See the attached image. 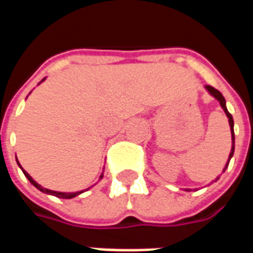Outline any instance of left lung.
Segmentation results:
<instances>
[{
	"label": "left lung",
	"mask_w": 253,
	"mask_h": 253,
	"mask_svg": "<svg viewBox=\"0 0 253 253\" xmlns=\"http://www.w3.org/2000/svg\"><path fill=\"white\" fill-rule=\"evenodd\" d=\"M205 89H206L209 93L211 94L214 99L218 100V103H219V105L222 107L223 112L226 114V116H228V119H229V126H230V134H232V149H230V153H229L228 163L225 164V168H223V172H225V169L228 168L229 161H230V159L233 157V154H234V128H233L234 122H233V116L229 114L228 108H226V101H225V97H223L222 93H221L219 90H217V89H215V88H212V86H210V85H206V86H205ZM218 179H219V176H218L217 179H215V181H217ZM186 190L190 191V188H186Z\"/></svg>",
	"instance_id": "obj_1"
}]
</instances>
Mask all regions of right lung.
Listing matches in <instances>:
<instances>
[{"instance_id":"1","label":"right lung","mask_w":253,"mask_h":253,"mask_svg":"<svg viewBox=\"0 0 253 253\" xmlns=\"http://www.w3.org/2000/svg\"><path fill=\"white\" fill-rule=\"evenodd\" d=\"M44 80H46V78H43V80H42V83H43ZM39 84H41V83H39ZM16 161H17V157H16ZM17 164H19V167H20V168H21V165H20L19 161H17ZM21 170H23V173H24V175H25V177H27V179H28V180L31 181V184H32V186H35L36 188H38V190L42 191V192H44V194H48V195H54V196H57V198H61V199H72V198H76V196H78V195H80V194H83L84 191H88L89 190V188H86V190L76 191V192H59V191L48 190V188H44V187H42L41 184H39V183H36V181L34 180L32 177H31L30 173H27V172H25V170L23 169V168H21ZM101 177H103V173L100 175V179H101Z\"/></svg>"}]
</instances>
